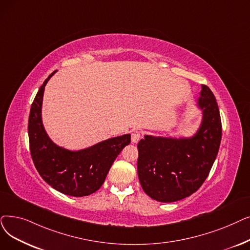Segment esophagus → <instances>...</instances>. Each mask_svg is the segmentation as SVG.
<instances>
[{"label":"esophagus","instance_id":"34e87169","mask_svg":"<svg viewBox=\"0 0 250 250\" xmlns=\"http://www.w3.org/2000/svg\"><path fill=\"white\" fill-rule=\"evenodd\" d=\"M143 136V133L140 132V131H135L133 134H132V142L133 143H137L140 141V139L142 138Z\"/></svg>","mask_w":250,"mask_h":250}]
</instances>
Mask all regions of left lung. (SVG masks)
Returning a JSON list of instances; mask_svg holds the SVG:
<instances>
[{
    "instance_id": "8db88e82",
    "label": "left lung",
    "mask_w": 250,
    "mask_h": 250,
    "mask_svg": "<svg viewBox=\"0 0 250 250\" xmlns=\"http://www.w3.org/2000/svg\"><path fill=\"white\" fill-rule=\"evenodd\" d=\"M198 105L203 121L189 139L145 136L138 143V176L145 193L160 202H173L196 192L218 155L222 121L215 97L202 84Z\"/></svg>"
}]
</instances>
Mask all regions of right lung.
Returning a JSON list of instances; mask_svg holds the SVG:
<instances>
[{
  "instance_id": "obj_1",
  "label": "right lung",
  "mask_w": 250,
  "mask_h": 250,
  "mask_svg": "<svg viewBox=\"0 0 250 250\" xmlns=\"http://www.w3.org/2000/svg\"><path fill=\"white\" fill-rule=\"evenodd\" d=\"M41 85L31 104L28 118L29 149L40 176L51 187L74 197L95 193L103 185L113 161L131 143V135L108 139L81 151H69L54 144L42 124V102L45 85Z\"/></svg>"
}]
</instances>
